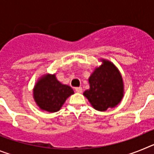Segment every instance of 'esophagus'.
<instances>
[{
	"label": "esophagus",
	"instance_id": "esophagus-1",
	"mask_svg": "<svg viewBox=\"0 0 154 154\" xmlns=\"http://www.w3.org/2000/svg\"><path fill=\"white\" fill-rule=\"evenodd\" d=\"M75 92H79V93H82V87H77V88H75Z\"/></svg>",
	"mask_w": 154,
	"mask_h": 154
}]
</instances>
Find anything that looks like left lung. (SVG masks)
<instances>
[{
  "label": "left lung",
  "mask_w": 154,
  "mask_h": 154,
  "mask_svg": "<svg viewBox=\"0 0 154 154\" xmlns=\"http://www.w3.org/2000/svg\"><path fill=\"white\" fill-rule=\"evenodd\" d=\"M101 61L103 64L89 77V89L83 95L95 109L106 111L120 103L124 89L122 75L115 65L106 59Z\"/></svg>",
  "instance_id": "left-lung-1"
}]
</instances>
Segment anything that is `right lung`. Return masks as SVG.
<instances>
[{
  "mask_svg": "<svg viewBox=\"0 0 154 154\" xmlns=\"http://www.w3.org/2000/svg\"><path fill=\"white\" fill-rule=\"evenodd\" d=\"M72 94H74L73 89L58 81L55 74L42 76L33 89L36 104L41 109L49 112L58 111L67 98Z\"/></svg>",
  "mask_w": 154,
  "mask_h": 154,
  "instance_id": "obj_1",
  "label": "right lung"
}]
</instances>
